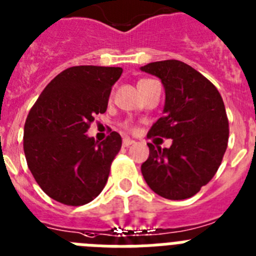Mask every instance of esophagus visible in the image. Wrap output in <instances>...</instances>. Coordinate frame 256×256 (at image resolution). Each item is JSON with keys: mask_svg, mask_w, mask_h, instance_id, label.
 Wrapping results in <instances>:
<instances>
[{"mask_svg": "<svg viewBox=\"0 0 256 256\" xmlns=\"http://www.w3.org/2000/svg\"><path fill=\"white\" fill-rule=\"evenodd\" d=\"M134 143L135 142L132 140V139H130V138H124V139H122V144H124V146H128Z\"/></svg>", "mask_w": 256, "mask_h": 256, "instance_id": "1", "label": "esophagus"}]
</instances>
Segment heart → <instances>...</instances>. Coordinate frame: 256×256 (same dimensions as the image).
<instances>
[{
	"instance_id": "heart-1",
	"label": "heart",
	"mask_w": 256,
	"mask_h": 256,
	"mask_svg": "<svg viewBox=\"0 0 256 256\" xmlns=\"http://www.w3.org/2000/svg\"><path fill=\"white\" fill-rule=\"evenodd\" d=\"M143 81H144V80H143Z\"/></svg>"
}]
</instances>
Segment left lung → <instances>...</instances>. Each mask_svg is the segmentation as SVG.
I'll list each match as a JSON object with an SVG mask.
<instances>
[{"mask_svg": "<svg viewBox=\"0 0 256 256\" xmlns=\"http://www.w3.org/2000/svg\"><path fill=\"white\" fill-rule=\"evenodd\" d=\"M140 70L158 77L165 88L164 116L148 136L172 139L170 148L148 143L142 174L164 198H190L212 179L226 153L230 128L223 99L206 77L183 62H154Z\"/></svg>", "mask_w": 256, "mask_h": 256, "instance_id": "obj_1", "label": "left lung"}]
</instances>
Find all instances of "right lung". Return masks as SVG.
<instances>
[{
    "instance_id": "obj_1",
    "label": "right lung",
    "mask_w": 256,
    "mask_h": 256,
    "mask_svg": "<svg viewBox=\"0 0 256 256\" xmlns=\"http://www.w3.org/2000/svg\"><path fill=\"white\" fill-rule=\"evenodd\" d=\"M120 66H78L44 88L24 125V154L42 190L70 206L88 204L103 190L122 139L112 131L102 143L86 131L108 106Z\"/></svg>"
}]
</instances>
